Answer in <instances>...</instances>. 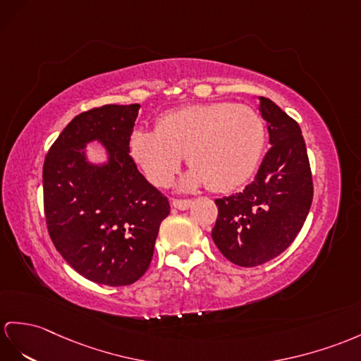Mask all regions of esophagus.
<instances>
[{"label": "esophagus", "mask_w": 361, "mask_h": 361, "mask_svg": "<svg viewBox=\"0 0 361 361\" xmlns=\"http://www.w3.org/2000/svg\"><path fill=\"white\" fill-rule=\"evenodd\" d=\"M171 205L178 209H188L191 207V199H173Z\"/></svg>", "instance_id": "obj_1"}]
</instances>
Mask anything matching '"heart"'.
<instances>
[{
  "instance_id": "obj_1",
  "label": "heart",
  "mask_w": 361,
  "mask_h": 361,
  "mask_svg": "<svg viewBox=\"0 0 361 361\" xmlns=\"http://www.w3.org/2000/svg\"><path fill=\"white\" fill-rule=\"evenodd\" d=\"M265 145L262 114L234 102L192 104L166 111L156 130L136 128L128 139L131 159L154 185H169L187 154L192 170L182 187L207 183L219 192L235 190L251 178Z\"/></svg>"
}]
</instances>
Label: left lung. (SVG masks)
<instances>
[{
	"label": "left lung",
	"mask_w": 361,
	"mask_h": 361,
	"mask_svg": "<svg viewBox=\"0 0 361 361\" xmlns=\"http://www.w3.org/2000/svg\"><path fill=\"white\" fill-rule=\"evenodd\" d=\"M271 148L259 173L237 195L216 199L211 237L239 267H257L294 242L312 204L314 185L305 139L297 122L268 98H260Z\"/></svg>",
	"instance_id": "obj_1"
}]
</instances>
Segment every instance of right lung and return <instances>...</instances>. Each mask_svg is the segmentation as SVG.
Returning a JSON list of instances; mask_svg holds the SVG:
<instances>
[{
    "label": "right lung",
    "instance_id": "obj_1",
    "mask_svg": "<svg viewBox=\"0 0 361 361\" xmlns=\"http://www.w3.org/2000/svg\"><path fill=\"white\" fill-rule=\"evenodd\" d=\"M139 107L109 104L78 114L44 159L50 239L68 265L94 283L126 286L142 277L170 214L169 199L139 173L128 152ZM90 140L108 148L105 166L86 162Z\"/></svg>",
    "mask_w": 361,
    "mask_h": 361
}]
</instances>
